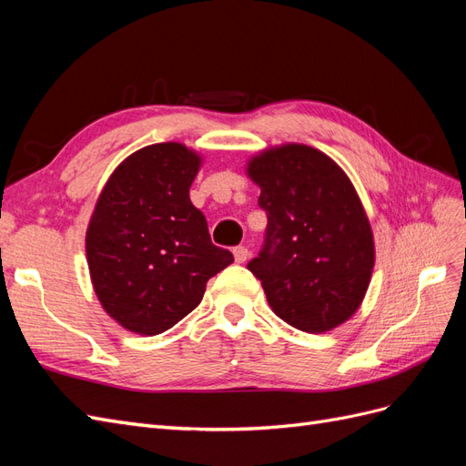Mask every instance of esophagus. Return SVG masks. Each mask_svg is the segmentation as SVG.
Wrapping results in <instances>:
<instances>
[{
  "label": "esophagus",
  "instance_id": "34e87169",
  "mask_svg": "<svg viewBox=\"0 0 466 466\" xmlns=\"http://www.w3.org/2000/svg\"><path fill=\"white\" fill-rule=\"evenodd\" d=\"M233 255H235V262L241 264V262H245L248 258V248L243 247V245H238V247L233 248Z\"/></svg>",
  "mask_w": 466,
  "mask_h": 466
}]
</instances>
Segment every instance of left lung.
I'll use <instances>...</instances> for the list:
<instances>
[{"label":"left lung","instance_id":"left-lung-1","mask_svg":"<svg viewBox=\"0 0 466 466\" xmlns=\"http://www.w3.org/2000/svg\"><path fill=\"white\" fill-rule=\"evenodd\" d=\"M268 225L247 268L293 329L327 332L358 311L375 262L368 216L350 178L307 146L270 149L248 165Z\"/></svg>","mask_w":466,"mask_h":466}]
</instances>
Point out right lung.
<instances>
[{"instance_id": "1", "label": "right lung", "mask_w": 466, "mask_h": 466, "mask_svg": "<svg viewBox=\"0 0 466 466\" xmlns=\"http://www.w3.org/2000/svg\"><path fill=\"white\" fill-rule=\"evenodd\" d=\"M200 157L168 142L136 151L108 178L87 229L98 301L124 329L161 334L200 305L206 281L233 262L190 202Z\"/></svg>"}]
</instances>
